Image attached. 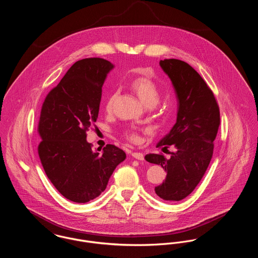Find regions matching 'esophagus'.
Returning <instances> with one entry per match:
<instances>
[{
    "instance_id": "obj_1",
    "label": "esophagus",
    "mask_w": 258,
    "mask_h": 258,
    "mask_svg": "<svg viewBox=\"0 0 258 258\" xmlns=\"http://www.w3.org/2000/svg\"><path fill=\"white\" fill-rule=\"evenodd\" d=\"M132 155H133L134 158H136V159H138V160H143V159H144L143 154V153H141V152H133Z\"/></svg>"
}]
</instances>
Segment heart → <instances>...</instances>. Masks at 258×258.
Here are the masks:
<instances>
[{"label": "heart", "instance_id": "obj_1", "mask_svg": "<svg viewBox=\"0 0 258 258\" xmlns=\"http://www.w3.org/2000/svg\"><path fill=\"white\" fill-rule=\"evenodd\" d=\"M130 86L137 94V96L142 101V103H143L146 107H153L158 103L159 97H160L159 87L149 77H145V76L137 77L131 81ZM116 96H117V92L114 91L108 97L106 102V110L108 112L112 110ZM124 136L132 143H138L141 142L140 134L134 128L127 130L124 133Z\"/></svg>", "mask_w": 258, "mask_h": 258}]
</instances>
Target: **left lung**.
<instances>
[{"mask_svg":"<svg viewBox=\"0 0 258 258\" xmlns=\"http://www.w3.org/2000/svg\"><path fill=\"white\" fill-rule=\"evenodd\" d=\"M175 89L178 111L176 123L156 147L173 146L170 157L149 153L145 160L161 165L167 173L154 191L161 199L183 200L199 184L214 151L220 126V109L212 90L188 63L178 59L159 62Z\"/></svg>","mask_w":258,"mask_h":258,"instance_id":"8db88e82","label":"left lung"}]
</instances>
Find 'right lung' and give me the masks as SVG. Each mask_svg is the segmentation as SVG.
Returning a JSON list of instances; mask_svg holds the SVG:
<instances>
[{
	"instance_id": "1",
	"label": "right lung",
	"mask_w": 258,
	"mask_h": 258,
	"mask_svg": "<svg viewBox=\"0 0 258 258\" xmlns=\"http://www.w3.org/2000/svg\"><path fill=\"white\" fill-rule=\"evenodd\" d=\"M114 65L103 58L75 62L46 96L37 133L38 155L58 192L75 203H87L105 191L125 153L107 144L102 153L87 142V131L99 115L102 87Z\"/></svg>"
}]
</instances>
